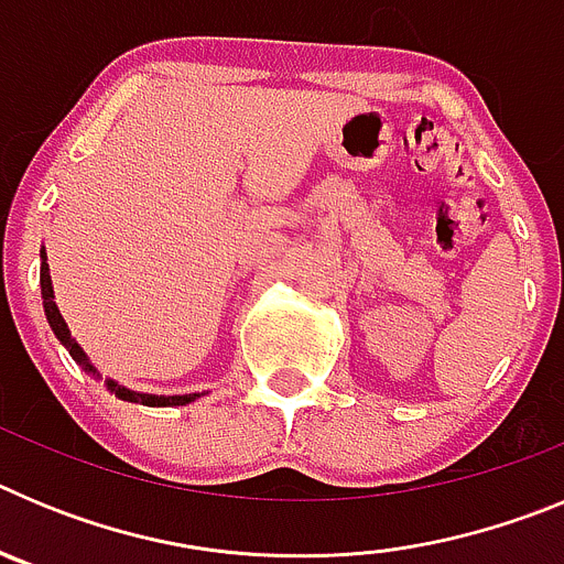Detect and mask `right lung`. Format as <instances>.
Instances as JSON below:
<instances>
[{
    "instance_id": "1",
    "label": "right lung",
    "mask_w": 564,
    "mask_h": 564,
    "mask_svg": "<svg viewBox=\"0 0 564 564\" xmlns=\"http://www.w3.org/2000/svg\"><path fill=\"white\" fill-rule=\"evenodd\" d=\"M39 285H42V302H44V316H47V325L50 330L56 333L58 341L67 347V352L73 356V361L82 367L87 376L93 378H101V372L96 370V364L89 361V356L84 352L82 344L76 341V338L69 336V327L67 322L62 318V313H58V305L53 302V279H50V265H47V253L42 251V273H39ZM107 390L115 392V398H121V401H129V403H143V406H186V403L197 401L200 398V392H188V395H149V392H134V390H127V387H121L118 381H112V378H107Z\"/></svg>"
}]
</instances>
